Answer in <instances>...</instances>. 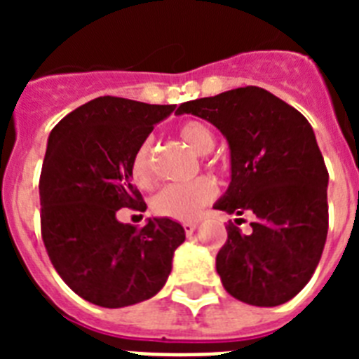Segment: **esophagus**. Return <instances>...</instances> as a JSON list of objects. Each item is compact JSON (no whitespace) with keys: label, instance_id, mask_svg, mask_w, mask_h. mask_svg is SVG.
Segmentation results:
<instances>
[{"label":"esophagus","instance_id":"obj_1","mask_svg":"<svg viewBox=\"0 0 359 359\" xmlns=\"http://www.w3.org/2000/svg\"><path fill=\"white\" fill-rule=\"evenodd\" d=\"M196 228H198V221H187V223H183V230H185L187 236H192Z\"/></svg>","mask_w":359,"mask_h":359}]
</instances>
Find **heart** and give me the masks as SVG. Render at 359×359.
<instances>
[{
	"label": "heart",
	"mask_w": 359,
	"mask_h": 359,
	"mask_svg": "<svg viewBox=\"0 0 359 359\" xmlns=\"http://www.w3.org/2000/svg\"><path fill=\"white\" fill-rule=\"evenodd\" d=\"M177 135L182 136V140L189 145L192 151L199 154H207L214 149L215 136L207 123L199 120H185L180 123ZM151 151L152 140L145 138L138 147L131 160V176L140 187L151 185L152 182V163H151ZM208 169H215L212 161H207ZM214 182L210 177L201 176L196 177L192 182L185 183H170L163 187L154 198L151 205L154 214L161 217L177 219V221H189L196 217L203 207H207L208 203L215 198Z\"/></svg>",
	"instance_id": "b5f03b06"
}]
</instances>
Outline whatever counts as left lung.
<instances>
[{"label":"left lung","instance_id":"obj_1","mask_svg":"<svg viewBox=\"0 0 359 359\" xmlns=\"http://www.w3.org/2000/svg\"><path fill=\"white\" fill-rule=\"evenodd\" d=\"M176 113L208 120L226 136L231 182L215 210L253 215L248 236L231 221L226 226L215 257L224 290L259 307L291 300L315 273L329 228V172L311 123L257 86L189 100Z\"/></svg>","mask_w":359,"mask_h":359}]
</instances>
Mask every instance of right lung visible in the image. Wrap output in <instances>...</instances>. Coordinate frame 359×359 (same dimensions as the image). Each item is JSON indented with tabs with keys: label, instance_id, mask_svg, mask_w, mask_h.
Listing matches in <instances>:
<instances>
[{
	"label": "right lung",
	"instance_id": "right-lung-1",
	"mask_svg": "<svg viewBox=\"0 0 359 359\" xmlns=\"http://www.w3.org/2000/svg\"><path fill=\"white\" fill-rule=\"evenodd\" d=\"M174 107L107 95L50 133L39 177L41 236L57 273L95 306L115 309L154 297L185 241L169 217L142 228L116 219L120 208H147L131 182L133 154Z\"/></svg>",
	"mask_w": 359,
	"mask_h": 359
}]
</instances>
